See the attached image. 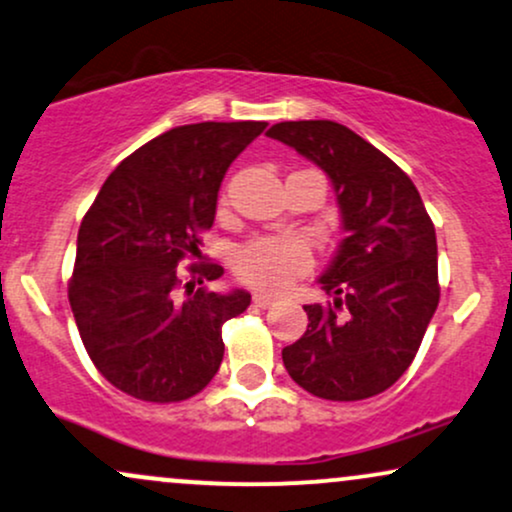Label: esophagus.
<instances>
[{
	"label": "esophagus",
	"mask_w": 512,
	"mask_h": 512,
	"mask_svg": "<svg viewBox=\"0 0 512 512\" xmlns=\"http://www.w3.org/2000/svg\"><path fill=\"white\" fill-rule=\"evenodd\" d=\"M252 303H255L257 307H262V310H267V307L274 305V298L267 293H255L252 295Z\"/></svg>",
	"instance_id": "obj_1"
}]
</instances>
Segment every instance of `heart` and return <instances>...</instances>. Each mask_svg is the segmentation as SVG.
I'll return each instance as SVG.
<instances>
[{
  "label": "heart",
  "mask_w": 512,
  "mask_h": 512,
  "mask_svg": "<svg viewBox=\"0 0 512 512\" xmlns=\"http://www.w3.org/2000/svg\"><path fill=\"white\" fill-rule=\"evenodd\" d=\"M310 267V252L298 238L262 236L245 243L233 255L238 279L262 291H283Z\"/></svg>",
  "instance_id": "heart-1"
}]
</instances>
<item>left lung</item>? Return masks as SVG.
Wrapping results in <instances>:
<instances>
[{"label": "left lung", "instance_id": "1", "mask_svg": "<svg viewBox=\"0 0 512 512\" xmlns=\"http://www.w3.org/2000/svg\"><path fill=\"white\" fill-rule=\"evenodd\" d=\"M267 135L324 169L348 231L319 279L334 303L305 305L310 324L283 365L317 398L377 396L415 360L439 305L432 219L410 176L341 123L283 121Z\"/></svg>", "mask_w": 512, "mask_h": 512}]
</instances>
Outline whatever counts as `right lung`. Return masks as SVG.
Wrapping results in <instances>:
<instances>
[{"mask_svg":"<svg viewBox=\"0 0 512 512\" xmlns=\"http://www.w3.org/2000/svg\"><path fill=\"white\" fill-rule=\"evenodd\" d=\"M264 121L176 126L128 155L80 221L69 303L92 365L109 384L147 403L193 398L224 360L221 326L248 310L250 293L219 295L186 283L178 262L197 257L217 214L233 159ZM214 281L219 264H190Z\"/></svg>","mask_w":512,"mask_h":512,"instance_id":"add662e5","label":"right lung"}]
</instances>
